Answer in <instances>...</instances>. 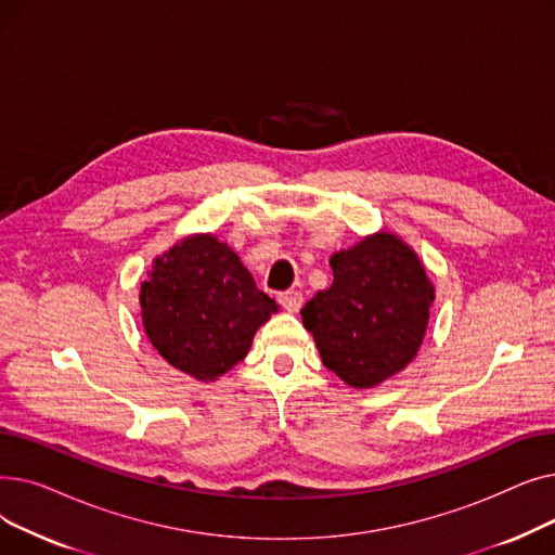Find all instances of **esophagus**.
<instances>
[{"label": "esophagus", "instance_id": "1", "mask_svg": "<svg viewBox=\"0 0 555 555\" xmlns=\"http://www.w3.org/2000/svg\"><path fill=\"white\" fill-rule=\"evenodd\" d=\"M279 304L287 310V312H299V308L304 306V295L299 289H287V293L279 295Z\"/></svg>", "mask_w": 555, "mask_h": 555}]
</instances>
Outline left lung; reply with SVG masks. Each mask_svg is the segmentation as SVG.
Returning a JSON list of instances; mask_svg holds the SVG:
<instances>
[{
    "label": "left lung",
    "mask_w": 555,
    "mask_h": 555,
    "mask_svg": "<svg viewBox=\"0 0 555 555\" xmlns=\"http://www.w3.org/2000/svg\"><path fill=\"white\" fill-rule=\"evenodd\" d=\"M333 285L301 310L324 366L346 385H380L423 341L434 287L418 256L391 233L331 258Z\"/></svg>",
    "instance_id": "8db88e82"
}]
</instances>
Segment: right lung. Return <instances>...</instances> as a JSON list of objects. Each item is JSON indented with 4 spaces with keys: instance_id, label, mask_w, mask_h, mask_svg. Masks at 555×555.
I'll return each mask as SVG.
<instances>
[{
    "instance_id": "1",
    "label": "right lung",
    "mask_w": 555,
    "mask_h": 555,
    "mask_svg": "<svg viewBox=\"0 0 555 555\" xmlns=\"http://www.w3.org/2000/svg\"><path fill=\"white\" fill-rule=\"evenodd\" d=\"M139 301L159 356L197 380L238 364L254 333L276 312L241 258L214 236L189 238L159 256Z\"/></svg>"
}]
</instances>
